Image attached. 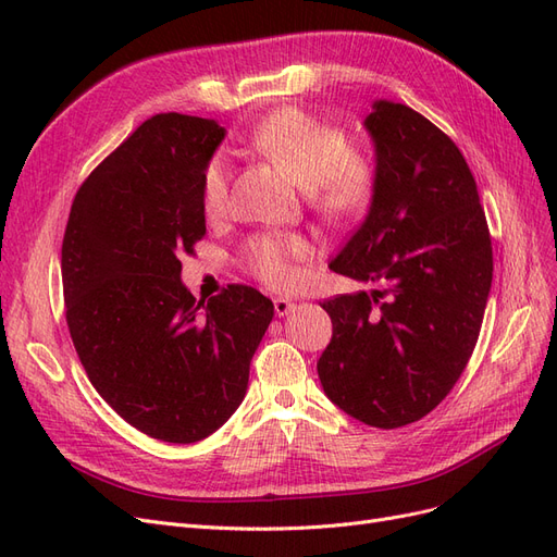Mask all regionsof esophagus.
Returning <instances> with one entry per match:
<instances>
[{"label": "esophagus", "instance_id": "1", "mask_svg": "<svg viewBox=\"0 0 557 557\" xmlns=\"http://www.w3.org/2000/svg\"><path fill=\"white\" fill-rule=\"evenodd\" d=\"M295 301L293 299H285V297H276L274 299V311H276V315L278 318H283V315H288L290 311H295Z\"/></svg>", "mask_w": 557, "mask_h": 557}]
</instances>
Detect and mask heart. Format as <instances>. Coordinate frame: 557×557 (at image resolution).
Returning a JSON list of instances; mask_svg holds the SVG:
<instances>
[{
  "instance_id": "b5f03b06",
  "label": "heart",
  "mask_w": 557,
  "mask_h": 557,
  "mask_svg": "<svg viewBox=\"0 0 557 557\" xmlns=\"http://www.w3.org/2000/svg\"><path fill=\"white\" fill-rule=\"evenodd\" d=\"M248 144L276 162L301 188L311 209L330 223H348L372 201L376 166L367 153L348 146L342 127L318 121L301 109H281L250 129ZM230 197V162L213 156L201 172V207L223 213ZM309 244L297 234L264 232L244 246L248 272L269 288L297 281V262L309 258Z\"/></svg>"
}]
</instances>
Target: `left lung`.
<instances>
[{"instance_id":"1","label":"left lung","mask_w":557,"mask_h":557,"mask_svg":"<svg viewBox=\"0 0 557 557\" xmlns=\"http://www.w3.org/2000/svg\"><path fill=\"white\" fill-rule=\"evenodd\" d=\"M376 188L362 225L330 262L383 290L323 301L332 339L318 360L325 395L364 425L428 416L474 352L493 283V244L460 148L425 115L374 102Z\"/></svg>"}]
</instances>
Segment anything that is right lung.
<instances>
[{"mask_svg": "<svg viewBox=\"0 0 557 557\" xmlns=\"http://www.w3.org/2000/svg\"><path fill=\"white\" fill-rule=\"evenodd\" d=\"M225 137L207 117H148L83 181L62 239L66 325L95 391L132 428L205 440L237 411L272 299L232 283L195 299L181 258L207 234L201 172Z\"/></svg>", "mask_w": 557, "mask_h": 557, "instance_id": "1", "label": "right lung"}]
</instances>
